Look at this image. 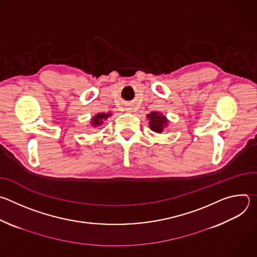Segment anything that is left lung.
Returning a JSON list of instances; mask_svg holds the SVG:
<instances>
[{
	"label": "left lung",
	"mask_w": 257,
	"mask_h": 257,
	"mask_svg": "<svg viewBox=\"0 0 257 257\" xmlns=\"http://www.w3.org/2000/svg\"><path fill=\"white\" fill-rule=\"evenodd\" d=\"M148 119L150 120V127L156 133H162L164 129L168 126L167 118L159 112H152L148 115Z\"/></svg>",
	"instance_id": "obj_1"
}]
</instances>
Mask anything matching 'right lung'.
Instances as JSON below:
<instances>
[{
  "label": "right lung",
  "mask_w": 257,
  "mask_h": 257,
  "mask_svg": "<svg viewBox=\"0 0 257 257\" xmlns=\"http://www.w3.org/2000/svg\"><path fill=\"white\" fill-rule=\"evenodd\" d=\"M109 116H111V113H107V114H97L95 115L92 119H91V126L92 127H98L100 125L103 124V121L106 120Z\"/></svg>",
  "instance_id": "add662e5"
}]
</instances>
